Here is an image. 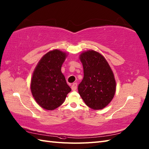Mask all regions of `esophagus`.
I'll return each mask as SVG.
<instances>
[{
    "label": "esophagus",
    "mask_w": 149,
    "mask_h": 149,
    "mask_svg": "<svg viewBox=\"0 0 149 149\" xmlns=\"http://www.w3.org/2000/svg\"><path fill=\"white\" fill-rule=\"evenodd\" d=\"M77 87V84L75 83H73L72 84V86H71V88H72V90L73 91H75V90H76Z\"/></svg>",
    "instance_id": "1"
}]
</instances>
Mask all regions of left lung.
<instances>
[{
    "label": "left lung",
    "instance_id": "obj_1",
    "mask_svg": "<svg viewBox=\"0 0 149 149\" xmlns=\"http://www.w3.org/2000/svg\"><path fill=\"white\" fill-rule=\"evenodd\" d=\"M83 66L84 77L78 86L82 99L90 108L102 109L115 96L116 81L112 69L106 58L93 50L79 56Z\"/></svg>",
    "mask_w": 149,
    "mask_h": 149
}]
</instances>
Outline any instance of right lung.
<instances>
[{"label": "right lung", "instance_id": "add662e5", "mask_svg": "<svg viewBox=\"0 0 149 149\" xmlns=\"http://www.w3.org/2000/svg\"><path fill=\"white\" fill-rule=\"evenodd\" d=\"M68 53L54 49L46 53L38 63L31 81L34 100L42 108L54 110L64 102L71 88L61 72Z\"/></svg>", "mask_w": 149, "mask_h": 149}]
</instances>
